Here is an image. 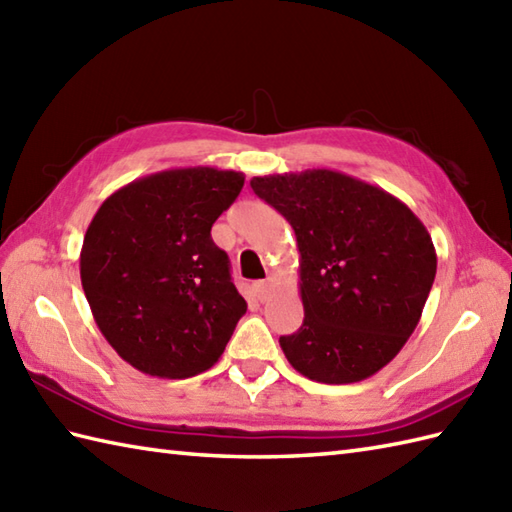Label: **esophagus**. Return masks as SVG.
Listing matches in <instances>:
<instances>
[{
  "instance_id": "1",
  "label": "esophagus",
  "mask_w": 512,
  "mask_h": 512,
  "mask_svg": "<svg viewBox=\"0 0 512 512\" xmlns=\"http://www.w3.org/2000/svg\"><path fill=\"white\" fill-rule=\"evenodd\" d=\"M270 288H273V281H270V279L257 281V284L253 286V290H255V297H257L259 301H266V299L270 297Z\"/></svg>"
}]
</instances>
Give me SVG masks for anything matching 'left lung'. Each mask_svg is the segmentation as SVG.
Returning a JSON list of instances; mask_svg holds the SVG:
<instances>
[{"label":"left lung","instance_id":"8db88e82","mask_svg":"<svg viewBox=\"0 0 512 512\" xmlns=\"http://www.w3.org/2000/svg\"><path fill=\"white\" fill-rule=\"evenodd\" d=\"M250 187L297 237L306 317L279 339L288 363L325 385L380 372L416 330L436 279L427 228L405 202L341 171L257 176Z\"/></svg>","mask_w":512,"mask_h":512}]
</instances>
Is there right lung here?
Segmentation results:
<instances>
[{
  "mask_svg": "<svg viewBox=\"0 0 512 512\" xmlns=\"http://www.w3.org/2000/svg\"><path fill=\"white\" fill-rule=\"evenodd\" d=\"M244 173L182 167L114 191L81 248V284L101 334L138 372L189 378L213 367L246 301L211 226Z\"/></svg>",
  "mask_w": 512,
  "mask_h": 512,
  "instance_id": "1",
  "label": "right lung"
}]
</instances>
